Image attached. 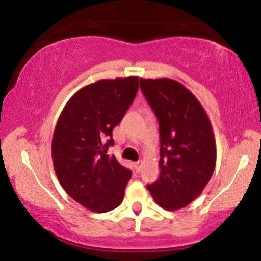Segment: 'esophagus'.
Segmentation results:
<instances>
[{
	"label": "esophagus",
	"instance_id": "1",
	"mask_svg": "<svg viewBox=\"0 0 261 261\" xmlns=\"http://www.w3.org/2000/svg\"><path fill=\"white\" fill-rule=\"evenodd\" d=\"M134 168H135V171L140 172L141 170H142V162H136V163H135Z\"/></svg>",
	"mask_w": 261,
	"mask_h": 261
}]
</instances>
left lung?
<instances>
[{"label": "left lung", "instance_id": "left-lung-1", "mask_svg": "<svg viewBox=\"0 0 261 261\" xmlns=\"http://www.w3.org/2000/svg\"><path fill=\"white\" fill-rule=\"evenodd\" d=\"M159 124V178L147 185L162 208L181 209L202 193L216 163L208 115L190 90L171 79H140Z\"/></svg>", "mask_w": 261, "mask_h": 261}]
</instances>
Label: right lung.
Segmentation results:
<instances>
[{
	"label": "right lung",
	"mask_w": 261,
	"mask_h": 261,
	"mask_svg": "<svg viewBox=\"0 0 261 261\" xmlns=\"http://www.w3.org/2000/svg\"><path fill=\"white\" fill-rule=\"evenodd\" d=\"M139 77L103 79L77 91L61 113L52 159L62 187L85 208L107 213L122 202L131 170L114 155L112 131L133 105Z\"/></svg>",
	"instance_id": "obj_1"
}]
</instances>
